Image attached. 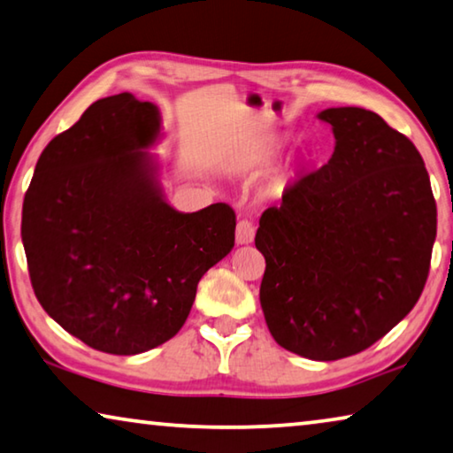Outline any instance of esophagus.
<instances>
[{"instance_id":"obj_1","label":"esophagus","mask_w":453,"mask_h":453,"mask_svg":"<svg viewBox=\"0 0 453 453\" xmlns=\"http://www.w3.org/2000/svg\"><path fill=\"white\" fill-rule=\"evenodd\" d=\"M254 235H256V227L252 221H248V219L238 221V226H235V243H238V246L252 243Z\"/></svg>"}]
</instances>
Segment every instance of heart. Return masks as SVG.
I'll list each match as a JSON object with an SVG mask.
<instances>
[{
    "mask_svg": "<svg viewBox=\"0 0 453 453\" xmlns=\"http://www.w3.org/2000/svg\"><path fill=\"white\" fill-rule=\"evenodd\" d=\"M280 147H282V142L274 139L272 142H265V145H262V147H254L250 150H243L242 155H238V167L246 169V171H257V169L268 167V165L278 157ZM282 189H284V181L274 179V181L270 183L268 191L272 193V196H278V193Z\"/></svg>",
    "mask_w": 453,
    "mask_h": 453,
    "instance_id": "1",
    "label": "heart"
}]
</instances>
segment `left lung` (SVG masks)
I'll return each instance as SVG.
<instances>
[{
  "instance_id": "obj_1",
  "label": "left lung",
  "mask_w": 453,
  "mask_h": 453,
  "mask_svg": "<svg viewBox=\"0 0 453 453\" xmlns=\"http://www.w3.org/2000/svg\"><path fill=\"white\" fill-rule=\"evenodd\" d=\"M326 165L284 191L256 232L260 304L274 341L312 361L361 353L403 320L429 274L437 210L426 165L377 112H319Z\"/></svg>"
}]
</instances>
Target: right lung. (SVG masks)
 <instances>
[{
    "label": "right lung",
    "instance_id": "add662e5",
    "mask_svg": "<svg viewBox=\"0 0 453 453\" xmlns=\"http://www.w3.org/2000/svg\"><path fill=\"white\" fill-rule=\"evenodd\" d=\"M161 114L131 92L100 98L42 150L21 210L35 298L88 347L139 355L189 317L201 276L232 252L226 203L183 213L165 199Z\"/></svg>",
    "mask_w": 453,
    "mask_h": 453
}]
</instances>
